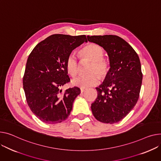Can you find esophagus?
Listing matches in <instances>:
<instances>
[{"label": "esophagus", "instance_id": "esophagus-1", "mask_svg": "<svg viewBox=\"0 0 161 161\" xmlns=\"http://www.w3.org/2000/svg\"><path fill=\"white\" fill-rule=\"evenodd\" d=\"M80 90H81V93H83V92H85V91H86V89H83V88H81V89H80Z\"/></svg>", "mask_w": 161, "mask_h": 161}]
</instances>
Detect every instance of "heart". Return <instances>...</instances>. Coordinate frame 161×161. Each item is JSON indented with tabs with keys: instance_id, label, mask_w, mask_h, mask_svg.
<instances>
[{
	"instance_id": "obj_1",
	"label": "heart",
	"mask_w": 161,
	"mask_h": 161,
	"mask_svg": "<svg viewBox=\"0 0 161 161\" xmlns=\"http://www.w3.org/2000/svg\"><path fill=\"white\" fill-rule=\"evenodd\" d=\"M80 55L87 60L91 61L88 72L89 74L85 76H79L72 80L74 86L86 89L97 85L99 81L98 76L103 78L106 76L109 70V63L103 58L104 51L103 48L96 44H89L85 46L80 52ZM66 69L68 73L74 76L78 71V63L76 57L70 53L66 60Z\"/></svg>"
}]
</instances>
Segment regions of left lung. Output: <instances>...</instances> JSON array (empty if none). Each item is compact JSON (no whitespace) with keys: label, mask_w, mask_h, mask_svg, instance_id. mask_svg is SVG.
I'll list each match as a JSON object with an SVG mask.
<instances>
[{"label":"left lung","mask_w":161,"mask_h":161,"mask_svg":"<svg viewBox=\"0 0 161 161\" xmlns=\"http://www.w3.org/2000/svg\"><path fill=\"white\" fill-rule=\"evenodd\" d=\"M89 42L108 53L110 69L103 83L96 87L98 96L91 104L96 120L106 124L121 121L136 105L142 81L138 56L129 43L113 36H87Z\"/></svg>","instance_id":"left-lung-1"}]
</instances>
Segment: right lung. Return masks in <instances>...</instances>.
I'll return each instance as SVG.
<instances>
[{
    "label": "right lung",
    "instance_id": "right-lung-1",
    "mask_svg": "<svg viewBox=\"0 0 161 161\" xmlns=\"http://www.w3.org/2000/svg\"><path fill=\"white\" fill-rule=\"evenodd\" d=\"M84 42H87L85 35L53 34L40 42L29 55L23 89L29 108L42 122L60 123L69 116L80 89L74 87L62 92L60 87L70 81L67 57Z\"/></svg>",
    "mask_w": 161,
    "mask_h": 161
}]
</instances>
